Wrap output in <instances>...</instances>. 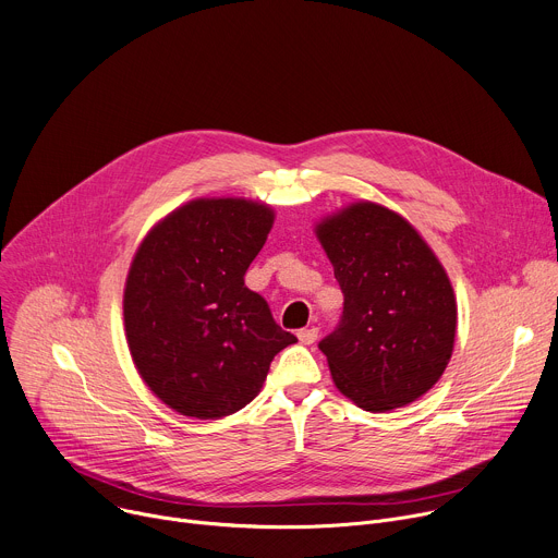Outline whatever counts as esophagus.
Masks as SVG:
<instances>
[{
    "instance_id": "34e87169",
    "label": "esophagus",
    "mask_w": 558,
    "mask_h": 558,
    "mask_svg": "<svg viewBox=\"0 0 558 558\" xmlns=\"http://www.w3.org/2000/svg\"><path fill=\"white\" fill-rule=\"evenodd\" d=\"M298 340H300L302 344H313V342L317 340V329H315V327H311V329H300V331H298Z\"/></svg>"
}]
</instances>
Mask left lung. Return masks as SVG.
Masks as SVG:
<instances>
[{
  "label": "left lung",
  "instance_id": "1",
  "mask_svg": "<svg viewBox=\"0 0 558 558\" xmlns=\"http://www.w3.org/2000/svg\"><path fill=\"white\" fill-rule=\"evenodd\" d=\"M344 293L340 325L320 344L331 377L360 409H402L444 375L457 331L452 284L417 229L375 203L315 227Z\"/></svg>",
  "mask_w": 558,
  "mask_h": 558
}]
</instances>
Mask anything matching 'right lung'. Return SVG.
Listing matches in <instances>:
<instances>
[{
    "label": "right lung",
    "instance_id": "obj_1",
    "mask_svg": "<svg viewBox=\"0 0 558 558\" xmlns=\"http://www.w3.org/2000/svg\"><path fill=\"white\" fill-rule=\"evenodd\" d=\"M271 225L263 203L198 198L158 222L134 254L123 291L128 347L147 388L181 415L245 409L276 353L298 342L245 287Z\"/></svg>",
    "mask_w": 558,
    "mask_h": 558
}]
</instances>
